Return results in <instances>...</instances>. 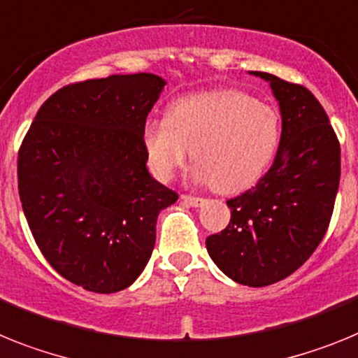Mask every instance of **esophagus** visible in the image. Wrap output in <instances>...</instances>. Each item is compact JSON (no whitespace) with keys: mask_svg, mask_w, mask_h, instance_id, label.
Segmentation results:
<instances>
[{"mask_svg":"<svg viewBox=\"0 0 358 358\" xmlns=\"http://www.w3.org/2000/svg\"><path fill=\"white\" fill-rule=\"evenodd\" d=\"M180 200L183 201L185 205H191V207H201L205 203L203 198H196V196H189V194H182Z\"/></svg>","mask_w":358,"mask_h":358,"instance_id":"34e87169","label":"esophagus"}]
</instances>
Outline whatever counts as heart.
Segmentation results:
<instances>
[{
    "mask_svg": "<svg viewBox=\"0 0 358 358\" xmlns=\"http://www.w3.org/2000/svg\"><path fill=\"white\" fill-rule=\"evenodd\" d=\"M149 167L162 182L192 157L191 178L222 192L250 187L272 162L279 144V115L272 106L238 90L178 99L167 119L148 120L142 131Z\"/></svg>",
    "mask_w": 358,
    "mask_h": 358,
    "instance_id": "b5f03b06",
    "label": "heart"
}]
</instances>
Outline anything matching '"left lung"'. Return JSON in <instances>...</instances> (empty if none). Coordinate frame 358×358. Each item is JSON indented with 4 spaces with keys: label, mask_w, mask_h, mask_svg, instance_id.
Here are the masks:
<instances>
[{
    "label": "left lung",
    "mask_w": 358,
    "mask_h": 358,
    "mask_svg": "<svg viewBox=\"0 0 358 358\" xmlns=\"http://www.w3.org/2000/svg\"><path fill=\"white\" fill-rule=\"evenodd\" d=\"M250 73L266 80L279 102L281 141L268 173L227 201L231 222L205 245L227 278L257 288L288 278L324 238L341 178V145L312 92L265 71Z\"/></svg>",
    "instance_id": "left-lung-1"
}]
</instances>
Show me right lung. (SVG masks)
I'll return each instance as SVG.
<instances>
[{"mask_svg": "<svg viewBox=\"0 0 358 358\" xmlns=\"http://www.w3.org/2000/svg\"><path fill=\"white\" fill-rule=\"evenodd\" d=\"M164 86L155 73L64 86L20 148L17 187L37 247L85 290L133 285L153 252L158 214L178 200L149 175L142 141Z\"/></svg>", "mask_w": 358, "mask_h": 358, "instance_id": "1", "label": "right lung"}]
</instances>
